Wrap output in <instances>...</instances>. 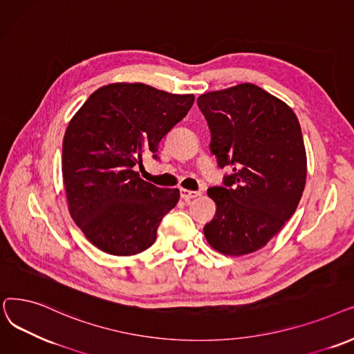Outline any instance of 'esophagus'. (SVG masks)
I'll list each match as a JSON object with an SVG mask.
<instances>
[{
  "instance_id": "obj_1",
  "label": "esophagus",
  "mask_w": 354,
  "mask_h": 354,
  "mask_svg": "<svg viewBox=\"0 0 354 354\" xmlns=\"http://www.w3.org/2000/svg\"><path fill=\"white\" fill-rule=\"evenodd\" d=\"M198 194H200L198 192H192V190H186V189H181V190H180V196H181V198H184V200L196 198Z\"/></svg>"
}]
</instances>
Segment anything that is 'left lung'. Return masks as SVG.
<instances>
[{"label":"left lung","instance_id":"1","mask_svg":"<svg viewBox=\"0 0 354 354\" xmlns=\"http://www.w3.org/2000/svg\"><path fill=\"white\" fill-rule=\"evenodd\" d=\"M210 149L232 173L207 194L217 206L203 232L213 249L241 257L265 246L294 214L306 187L299 122L281 99L252 83L197 97Z\"/></svg>","mask_w":354,"mask_h":354}]
</instances>
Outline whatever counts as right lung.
<instances>
[{
    "instance_id": "obj_1",
    "label": "right lung",
    "mask_w": 354,
    "mask_h": 354,
    "mask_svg": "<svg viewBox=\"0 0 354 354\" xmlns=\"http://www.w3.org/2000/svg\"><path fill=\"white\" fill-rule=\"evenodd\" d=\"M193 104L194 95L112 83L95 91L72 118L62 157L67 203L75 223L97 249L129 257L156 242L180 192L144 181L136 167L145 153L158 160L160 141Z\"/></svg>"
}]
</instances>
